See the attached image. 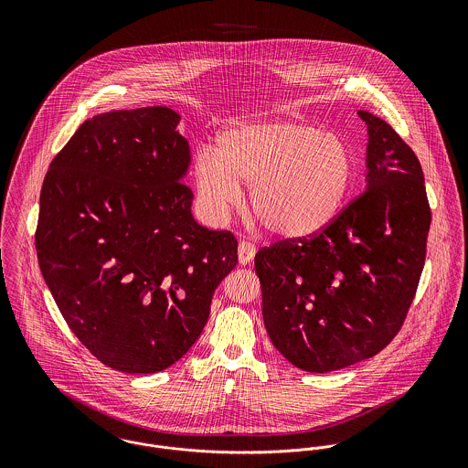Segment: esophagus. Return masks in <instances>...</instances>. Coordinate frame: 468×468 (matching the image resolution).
<instances>
[{
    "instance_id": "34e87169",
    "label": "esophagus",
    "mask_w": 468,
    "mask_h": 468,
    "mask_svg": "<svg viewBox=\"0 0 468 468\" xmlns=\"http://www.w3.org/2000/svg\"><path fill=\"white\" fill-rule=\"evenodd\" d=\"M238 256H239V263L241 265H249L254 256H256V245L252 241H239V247H238Z\"/></svg>"
}]
</instances>
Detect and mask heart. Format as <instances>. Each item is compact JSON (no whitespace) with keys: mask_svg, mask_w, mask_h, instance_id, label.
I'll use <instances>...</instances> for the list:
<instances>
[{"mask_svg":"<svg viewBox=\"0 0 468 468\" xmlns=\"http://www.w3.org/2000/svg\"><path fill=\"white\" fill-rule=\"evenodd\" d=\"M351 153L334 133L290 121L238 122L218 147L201 149L195 180L205 207L225 212L241 198L238 180L250 182V205L279 238L299 239L321 232L340 208L349 180Z\"/></svg>","mask_w":468,"mask_h":468,"instance_id":"heart-1","label":"heart"}]
</instances>
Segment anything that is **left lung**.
<instances>
[{"label":"left lung","instance_id":"1","mask_svg":"<svg viewBox=\"0 0 468 468\" xmlns=\"http://www.w3.org/2000/svg\"><path fill=\"white\" fill-rule=\"evenodd\" d=\"M369 132L367 187L317 234L258 250L263 321L295 367L328 373L380 353L400 332L425 265L431 207L414 151L386 121Z\"/></svg>","mask_w":468,"mask_h":468}]
</instances>
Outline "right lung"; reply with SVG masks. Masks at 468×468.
Masks as SVG:
<instances>
[{"label":"right lung","mask_w":468,"mask_h":468,"mask_svg":"<svg viewBox=\"0 0 468 468\" xmlns=\"http://www.w3.org/2000/svg\"><path fill=\"white\" fill-rule=\"evenodd\" d=\"M178 121L162 106L97 115L56 154L41 189L45 282L71 334L122 373L182 358L238 265L236 236L193 219Z\"/></svg>","instance_id":"1"}]
</instances>
